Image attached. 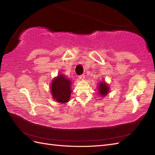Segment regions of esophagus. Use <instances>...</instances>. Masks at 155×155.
<instances>
[{
	"mask_svg": "<svg viewBox=\"0 0 155 155\" xmlns=\"http://www.w3.org/2000/svg\"><path fill=\"white\" fill-rule=\"evenodd\" d=\"M78 78H79L80 80H84L85 78V75L84 74H82V75H80L79 77H78Z\"/></svg>",
	"mask_w": 155,
	"mask_h": 155,
	"instance_id": "obj_1",
	"label": "esophagus"
}]
</instances>
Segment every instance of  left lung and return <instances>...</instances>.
I'll return each instance as SVG.
<instances>
[{"label": "left lung", "mask_w": 155, "mask_h": 155, "mask_svg": "<svg viewBox=\"0 0 155 155\" xmlns=\"http://www.w3.org/2000/svg\"><path fill=\"white\" fill-rule=\"evenodd\" d=\"M98 93H99L100 95L102 97H105L106 95L108 94V92H109V87H108V84L105 83L104 81H102L101 83H99V84H98Z\"/></svg>", "instance_id": "left-lung-1"}]
</instances>
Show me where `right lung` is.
Listing matches in <instances>:
<instances>
[{
  "mask_svg": "<svg viewBox=\"0 0 155 155\" xmlns=\"http://www.w3.org/2000/svg\"><path fill=\"white\" fill-rule=\"evenodd\" d=\"M71 81L63 74H58L51 83V91L54 99L57 103H66L68 102L71 94Z\"/></svg>",
  "mask_w": 155,
  "mask_h": 155,
  "instance_id": "add662e5",
  "label": "right lung"
}]
</instances>
